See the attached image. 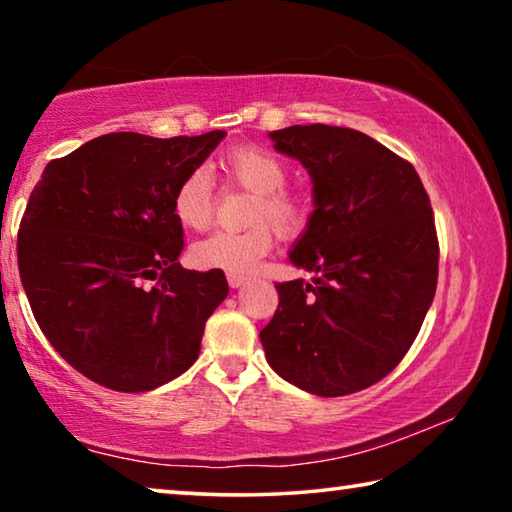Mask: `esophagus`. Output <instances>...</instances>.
<instances>
[{
  "instance_id": "obj_1",
  "label": "esophagus",
  "mask_w": 512,
  "mask_h": 512,
  "mask_svg": "<svg viewBox=\"0 0 512 512\" xmlns=\"http://www.w3.org/2000/svg\"><path fill=\"white\" fill-rule=\"evenodd\" d=\"M246 282H248V275H241V273H228V284H230L232 289L244 287Z\"/></svg>"
}]
</instances>
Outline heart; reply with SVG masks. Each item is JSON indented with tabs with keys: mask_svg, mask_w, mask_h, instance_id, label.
<instances>
[{
	"mask_svg": "<svg viewBox=\"0 0 512 512\" xmlns=\"http://www.w3.org/2000/svg\"><path fill=\"white\" fill-rule=\"evenodd\" d=\"M228 183L253 194L248 221L255 223L241 232H214L189 248V259L203 271L248 273L268 255L275 244L274 228L284 239L298 237L311 219V196L287 185L289 169L275 153L262 146H237L219 160ZM171 210L187 230H205L212 223L214 198L205 169H192L173 189Z\"/></svg>",
	"mask_w": 512,
	"mask_h": 512,
	"instance_id": "heart-1",
	"label": "heart"
}]
</instances>
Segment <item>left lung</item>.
<instances>
[{"mask_svg":"<svg viewBox=\"0 0 512 512\" xmlns=\"http://www.w3.org/2000/svg\"><path fill=\"white\" fill-rule=\"evenodd\" d=\"M271 140L309 171L316 210L289 255L314 282L275 284L266 361L307 393L363 391L404 359L436 296L429 194L409 160L354 128L289 126Z\"/></svg>","mask_w":512,"mask_h":512,"instance_id":"8db88e82","label":"left lung"}]
</instances>
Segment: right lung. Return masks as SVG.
I'll list each match as a JSON object with an SVG mask.
<instances>
[{
	"mask_svg": "<svg viewBox=\"0 0 512 512\" xmlns=\"http://www.w3.org/2000/svg\"><path fill=\"white\" fill-rule=\"evenodd\" d=\"M223 131L108 133L51 160L29 196L17 266L42 334L69 366L119 393L153 391L192 366L223 271H187L173 189Z\"/></svg>",
	"mask_w": 512,
	"mask_h": 512,
	"instance_id": "right-lung-1",
	"label": "right lung"
}]
</instances>
